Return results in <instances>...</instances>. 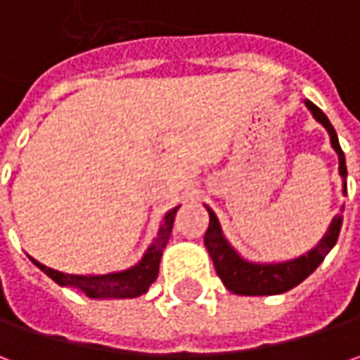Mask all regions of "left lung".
I'll return each instance as SVG.
<instances>
[{"label": "left lung", "mask_w": 360, "mask_h": 360, "mask_svg": "<svg viewBox=\"0 0 360 360\" xmlns=\"http://www.w3.org/2000/svg\"><path fill=\"white\" fill-rule=\"evenodd\" d=\"M304 105L311 110L312 118L319 124H323L325 130L328 131V136H330V146L339 156L342 194L347 196V164H345V154L340 150L337 131L319 105L312 104L311 100H304ZM206 210L210 216V224H208V230L204 234V244H206L210 258L214 262L216 274L220 276V281L224 283L230 292L242 295V297H270V295H281V292L295 288L297 284L302 283L307 276H311L312 272L319 269V264L325 260V256L330 252V248L337 244L340 226H342V214H337L333 218V222L328 224V230L319 240V244L312 250H309L307 255L298 256V258L284 260V262H250V260L242 258L232 248V244L226 240L212 208L206 206Z\"/></svg>", "instance_id": "8db88e82"}]
</instances>
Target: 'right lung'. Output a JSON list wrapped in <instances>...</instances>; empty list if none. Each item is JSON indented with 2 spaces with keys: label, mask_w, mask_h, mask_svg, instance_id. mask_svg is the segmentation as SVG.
Wrapping results in <instances>:
<instances>
[{
  "label": "right lung",
  "mask_w": 360,
  "mask_h": 360,
  "mask_svg": "<svg viewBox=\"0 0 360 360\" xmlns=\"http://www.w3.org/2000/svg\"><path fill=\"white\" fill-rule=\"evenodd\" d=\"M178 208L180 206H176V208L168 210L164 214L154 242L148 246V250L140 258V262L130 266V269L120 270V272H108V274H65V272H60V270L48 269L46 264L37 262L32 256H30V260L41 272H46L53 283H58L60 286H70V288L82 290L86 297L90 298L140 297L150 288V284L158 278L160 258H162V252H164L168 238L172 234L174 216L178 212Z\"/></svg>",
  "instance_id": "right-lung-1"
}]
</instances>
